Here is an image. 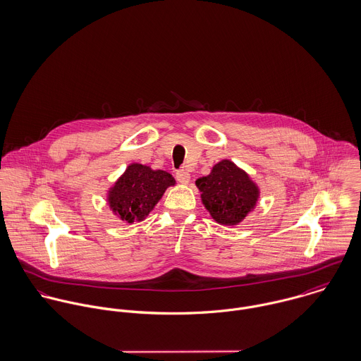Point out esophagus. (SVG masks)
<instances>
[{
    "instance_id": "esophagus-1",
    "label": "esophagus",
    "mask_w": 361,
    "mask_h": 361,
    "mask_svg": "<svg viewBox=\"0 0 361 361\" xmlns=\"http://www.w3.org/2000/svg\"><path fill=\"white\" fill-rule=\"evenodd\" d=\"M176 179H178L179 183L186 185V183H189V180H190V173L186 172V171H178V172H176Z\"/></svg>"
}]
</instances>
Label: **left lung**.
Returning a JSON list of instances; mask_svg holds the SVG:
<instances>
[{
    "label": "left lung",
    "instance_id": "1",
    "mask_svg": "<svg viewBox=\"0 0 361 361\" xmlns=\"http://www.w3.org/2000/svg\"><path fill=\"white\" fill-rule=\"evenodd\" d=\"M196 185L203 204L221 225L239 224L257 203V186L229 159L214 165L211 173L199 178Z\"/></svg>",
    "mask_w": 361,
    "mask_h": 361
}]
</instances>
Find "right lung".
<instances>
[{"label": "right lung", "instance_id": "right-lung-1", "mask_svg": "<svg viewBox=\"0 0 361 361\" xmlns=\"http://www.w3.org/2000/svg\"><path fill=\"white\" fill-rule=\"evenodd\" d=\"M175 185L171 173L132 164L109 190L108 203L112 211L129 224L143 221L162 197L168 186Z\"/></svg>", "mask_w": 361, "mask_h": 361}]
</instances>
